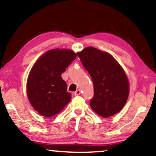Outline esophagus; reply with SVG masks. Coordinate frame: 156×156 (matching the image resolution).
<instances>
[{"label": "esophagus", "mask_w": 156, "mask_h": 156, "mask_svg": "<svg viewBox=\"0 0 156 156\" xmlns=\"http://www.w3.org/2000/svg\"><path fill=\"white\" fill-rule=\"evenodd\" d=\"M80 93H81V92H80V90L78 89V90H76V91L74 92V94H75V95H76V96H78V95H80Z\"/></svg>", "instance_id": "obj_1"}]
</instances>
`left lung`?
I'll list each match as a JSON object with an SVG mask.
<instances>
[{
	"instance_id": "left-lung-1",
	"label": "left lung",
	"mask_w": 156,
	"mask_h": 156,
	"mask_svg": "<svg viewBox=\"0 0 156 156\" xmlns=\"http://www.w3.org/2000/svg\"><path fill=\"white\" fill-rule=\"evenodd\" d=\"M91 77L94 95L93 111L108 118L121 111L129 96V80L125 70L109 53L88 47L77 53Z\"/></svg>"
}]
</instances>
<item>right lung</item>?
Wrapping results in <instances>:
<instances>
[{"mask_svg": "<svg viewBox=\"0 0 156 156\" xmlns=\"http://www.w3.org/2000/svg\"><path fill=\"white\" fill-rule=\"evenodd\" d=\"M77 53L67 49L47 51L36 61L28 76L27 93L31 105L39 114L52 117L71 100L67 84L61 77Z\"/></svg>", "mask_w": 156, "mask_h": 156, "instance_id": "right-lung-1", "label": "right lung"}]
</instances>
